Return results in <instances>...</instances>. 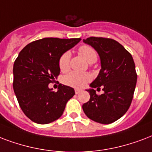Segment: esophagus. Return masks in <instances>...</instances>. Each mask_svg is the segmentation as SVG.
Segmentation results:
<instances>
[{
	"instance_id": "esophagus-1",
	"label": "esophagus",
	"mask_w": 152,
	"mask_h": 152,
	"mask_svg": "<svg viewBox=\"0 0 152 152\" xmlns=\"http://www.w3.org/2000/svg\"><path fill=\"white\" fill-rule=\"evenodd\" d=\"M80 91H81L80 89H75V93H76V94H79Z\"/></svg>"
}]
</instances>
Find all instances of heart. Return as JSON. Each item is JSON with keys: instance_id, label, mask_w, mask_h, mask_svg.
Listing matches in <instances>:
<instances>
[{"instance_id": "b5f03b06", "label": "heart", "mask_w": 152, "mask_h": 152, "mask_svg": "<svg viewBox=\"0 0 152 152\" xmlns=\"http://www.w3.org/2000/svg\"><path fill=\"white\" fill-rule=\"evenodd\" d=\"M79 53L88 63H94L97 59L96 52L89 45H83L79 48ZM70 58L71 53L65 52L61 56L59 59V68L61 72H67L70 67ZM91 80V76L88 72H71L63 77V83L68 86L80 88L88 83Z\"/></svg>"}]
</instances>
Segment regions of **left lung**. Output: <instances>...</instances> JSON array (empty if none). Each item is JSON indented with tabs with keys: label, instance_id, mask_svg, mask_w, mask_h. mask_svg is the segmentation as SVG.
<instances>
[{
	"label": "left lung",
	"instance_id": "8db88e82",
	"mask_svg": "<svg viewBox=\"0 0 152 152\" xmlns=\"http://www.w3.org/2000/svg\"><path fill=\"white\" fill-rule=\"evenodd\" d=\"M91 45L100 58L101 69L88 89L89 101L83 104L87 116L95 122L109 124L127 112L132 101L137 74L129 52L116 40L104 37L84 40ZM103 88L104 94L96 95L94 88Z\"/></svg>",
	"mask_w": 152,
	"mask_h": 152
}]
</instances>
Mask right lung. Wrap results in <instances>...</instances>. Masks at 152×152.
I'll list each match as a JSON object with an SVG mask.
<instances>
[{
  "mask_svg": "<svg viewBox=\"0 0 152 152\" xmlns=\"http://www.w3.org/2000/svg\"><path fill=\"white\" fill-rule=\"evenodd\" d=\"M80 40L43 38L20 52L13 64V90L21 110L33 122L47 124L59 119L75 95L71 87L60 84L53 91L48 84L60 74L61 56Z\"/></svg>",
  "mask_w": 152,
  "mask_h": 152,
  "instance_id": "1",
  "label": "right lung"
}]
</instances>
